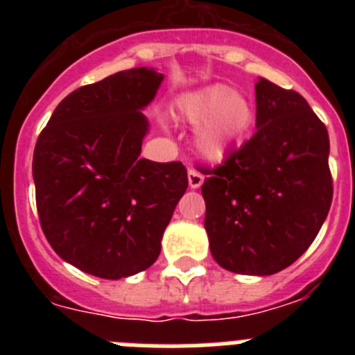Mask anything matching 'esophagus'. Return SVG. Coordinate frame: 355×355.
<instances>
[{
  "instance_id": "1",
  "label": "esophagus",
  "mask_w": 355,
  "mask_h": 355,
  "mask_svg": "<svg viewBox=\"0 0 355 355\" xmlns=\"http://www.w3.org/2000/svg\"><path fill=\"white\" fill-rule=\"evenodd\" d=\"M202 181H205V175L200 174V172L193 171V168H190L188 171V184H190V188H199L200 184H202Z\"/></svg>"
}]
</instances>
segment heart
Returning <instances> with one entry per match:
<instances>
[{
  "label": "heart",
  "mask_w": 355,
  "mask_h": 355,
  "mask_svg": "<svg viewBox=\"0 0 355 355\" xmlns=\"http://www.w3.org/2000/svg\"><path fill=\"white\" fill-rule=\"evenodd\" d=\"M178 115L190 126H199L196 147L211 162L224 158L254 121L252 105L225 85H209L183 96Z\"/></svg>",
  "instance_id": "b5f03b06"
}]
</instances>
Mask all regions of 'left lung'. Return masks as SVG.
<instances>
[{
  "label": "left lung",
  "mask_w": 355,
  "mask_h": 355,
  "mask_svg": "<svg viewBox=\"0 0 355 355\" xmlns=\"http://www.w3.org/2000/svg\"><path fill=\"white\" fill-rule=\"evenodd\" d=\"M256 133L205 171L211 256L241 275H272L311 245L332 200L329 133L300 94L259 78Z\"/></svg>",
  "instance_id": "obj_1"
}]
</instances>
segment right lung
Wrapping results in <instances>:
<instances>
[{
  "label": "right lung",
  "instance_id": "add662e5",
  "mask_svg": "<svg viewBox=\"0 0 355 355\" xmlns=\"http://www.w3.org/2000/svg\"><path fill=\"white\" fill-rule=\"evenodd\" d=\"M137 67L85 85L56 106L33 153L42 231L64 261L101 279L139 274L188 188L181 162L140 158L149 106L163 81Z\"/></svg>",
  "mask_w": 355,
  "mask_h": 355
}]
</instances>
